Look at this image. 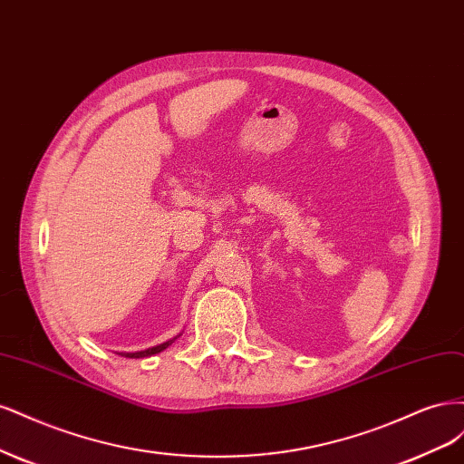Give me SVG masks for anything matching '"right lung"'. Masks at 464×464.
<instances>
[{
	"label": "right lung",
	"instance_id": "1",
	"mask_svg": "<svg viewBox=\"0 0 464 464\" xmlns=\"http://www.w3.org/2000/svg\"><path fill=\"white\" fill-rule=\"evenodd\" d=\"M177 337H173V339H169V341H166V343H161V345H156V347H150V349H146V351H137V353H123V356H127V358H144V356H152V354H156V353H161L163 349H168L171 343L175 341Z\"/></svg>",
	"mask_w": 464,
	"mask_h": 464
}]
</instances>
